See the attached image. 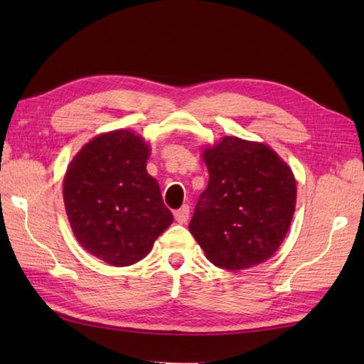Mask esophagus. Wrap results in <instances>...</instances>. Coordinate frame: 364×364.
<instances>
[{
	"label": "esophagus",
	"instance_id": "34e87169",
	"mask_svg": "<svg viewBox=\"0 0 364 364\" xmlns=\"http://www.w3.org/2000/svg\"><path fill=\"white\" fill-rule=\"evenodd\" d=\"M188 219H189V206L188 205H184L180 208V210L175 211V220L178 223H186Z\"/></svg>",
	"mask_w": 364,
	"mask_h": 364
}]
</instances>
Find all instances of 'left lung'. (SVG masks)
Wrapping results in <instances>:
<instances>
[{"mask_svg": "<svg viewBox=\"0 0 364 364\" xmlns=\"http://www.w3.org/2000/svg\"><path fill=\"white\" fill-rule=\"evenodd\" d=\"M203 159L210 183L189 231L214 266L261 264L278 250L296 210L291 167L270 146L231 136L206 146Z\"/></svg>", "mask_w": 364, "mask_h": 364, "instance_id": "left-lung-1", "label": "left lung"}]
</instances>
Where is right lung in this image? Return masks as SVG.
Listing matches in <instances>:
<instances>
[{"label": "right lung", "mask_w": 364, "mask_h": 364, "mask_svg": "<svg viewBox=\"0 0 364 364\" xmlns=\"http://www.w3.org/2000/svg\"><path fill=\"white\" fill-rule=\"evenodd\" d=\"M149 154L133 131H109L84 145L64 176L73 235L82 249L115 267L141 261L173 222L158 181L146 173Z\"/></svg>", "instance_id": "obj_1"}]
</instances>
